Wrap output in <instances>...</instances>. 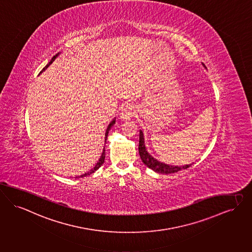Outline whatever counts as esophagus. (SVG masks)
Segmentation results:
<instances>
[{"label": "esophagus", "instance_id": "obj_1", "mask_svg": "<svg viewBox=\"0 0 252 252\" xmlns=\"http://www.w3.org/2000/svg\"><path fill=\"white\" fill-rule=\"evenodd\" d=\"M135 113V109H134L132 105H126L123 109H122V112H121V117L123 119H128L130 118L132 115H134Z\"/></svg>", "mask_w": 252, "mask_h": 252}]
</instances>
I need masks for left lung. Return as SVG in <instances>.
I'll return each instance as SVG.
<instances>
[{
    "label": "left lung",
    "instance_id": "left-lung-1",
    "mask_svg": "<svg viewBox=\"0 0 252 252\" xmlns=\"http://www.w3.org/2000/svg\"><path fill=\"white\" fill-rule=\"evenodd\" d=\"M139 153H140V157L143 161V163H145L149 168H151L152 170L158 172V173H163V174H169V173H174L177 172L181 169H186L188 167L190 166V164H187V165H181V166H174V165H168L165 163H161L159 161H157L156 159H154L153 157H151V155L148 154L146 147H145V141H144V135L143 132L140 131V138H139Z\"/></svg>",
    "mask_w": 252,
    "mask_h": 252
}]
</instances>
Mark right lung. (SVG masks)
Masks as SVG:
<instances>
[{
  "instance_id": "obj_1",
  "label": "right lung",
  "mask_w": 252,
  "mask_h": 252,
  "mask_svg": "<svg viewBox=\"0 0 252 252\" xmlns=\"http://www.w3.org/2000/svg\"><path fill=\"white\" fill-rule=\"evenodd\" d=\"M57 56H58V54H56L55 56H53V58L50 60V62H49V63H48L46 65H45V67L43 68V70H42V71H44L45 68H47V67H48V65L52 63V62H53L54 60L56 59V57H57ZM114 124H115V119H114V120H113V121H112V122L109 124V126H108V127H107V129H106V132H105V137H104V141H105V142H106V139H107V134H108V131H109V129L111 128V126H112ZM104 158H105V150L104 149V151H103V153H102V156H101V158H100L99 162L95 164V166H94V167H93L91 170H89V172H87V173L83 174L81 177H86L87 175H89V174H91V173L95 172V171H96V170H97V169H98V168H99V167H100V166H101V165L104 163Z\"/></svg>"
}]
</instances>
